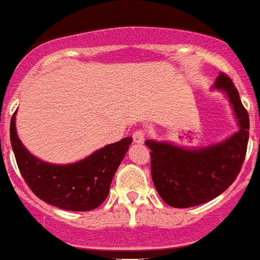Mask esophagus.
Here are the masks:
<instances>
[{"instance_id": "34e87169", "label": "esophagus", "mask_w": 260, "mask_h": 260, "mask_svg": "<svg viewBox=\"0 0 260 260\" xmlns=\"http://www.w3.org/2000/svg\"><path fill=\"white\" fill-rule=\"evenodd\" d=\"M134 141L136 144H143L145 140V131L144 129H136L134 134Z\"/></svg>"}]
</instances>
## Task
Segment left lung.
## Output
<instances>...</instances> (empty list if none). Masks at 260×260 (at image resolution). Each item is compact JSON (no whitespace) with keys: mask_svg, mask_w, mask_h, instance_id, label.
Returning <instances> with one entry per match:
<instances>
[{"mask_svg":"<svg viewBox=\"0 0 260 260\" xmlns=\"http://www.w3.org/2000/svg\"><path fill=\"white\" fill-rule=\"evenodd\" d=\"M230 100L239 131L228 140L200 149H184L173 144L147 140L150 172L157 193L172 208H191L214 200L235 181L245 161L250 119L238 89L226 74L214 84Z\"/></svg>","mask_w":260,"mask_h":260,"instance_id":"8db88e82","label":"left lung"}]
</instances>
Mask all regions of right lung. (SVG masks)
<instances>
[{
	"label": "right lung",
	"mask_w": 260,
	"mask_h": 260,
	"mask_svg": "<svg viewBox=\"0 0 260 260\" xmlns=\"http://www.w3.org/2000/svg\"><path fill=\"white\" fill-rule=\"evenodd\" d=\"M10 141L19 172L39 200L64 210L89 211L99 208L108 197L112 178L132 137L106 145L75 164L54 165L39 160L23 147L17 136L14 113Z\"/></svg>",
	"instance_id": "right-lung-1"
}]
</instances>
